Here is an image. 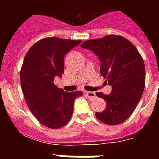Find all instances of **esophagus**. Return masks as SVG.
<instances>
[{
  "label": "esophagus",
  "instance_id": "esophagus-1",
  "mask_svg": "<svg viewBox=\"0 0 159 159\" xmlns=\"http://www.w3.org/2000/svg\"><path fill=\"white\" fill-rule=\"evenodd\" d=\"M86 95H87V97H88L90 100H94L95 98L97 97L96 93L93 92H86Z\"/></svg>",
  "mask_w": 159,
  "mask_h": 159
}]
</instances>
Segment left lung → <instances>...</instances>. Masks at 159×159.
Masks as SVG:
<instances>
[{"label":"left lung","mask_w":159,"mask_h":159,"mask_svg":"<svg viewBox=\"0 0 159 159\" xmlns=\"http://www.w3.org/2000/svg\"><path fill=\"white\" fill-rule=\"evenodd\" d=\"M81 47L98 57L101 75L112 87L109 95L96 93L106 102V110L97 112V118L111 125L123 123L135 110L144 90L145 67L141 55L128 39L114 34L86 41Z\"/></svg>","instance_id":"obj_1"}]
</instances>
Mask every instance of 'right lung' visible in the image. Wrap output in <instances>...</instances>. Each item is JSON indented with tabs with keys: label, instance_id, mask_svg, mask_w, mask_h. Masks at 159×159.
I'll use <instances>...</instances> for the list:
<instances>
[{
	"label": "right lung",
	"instance_id": "1",
	"mask_svg": "<svg viewBox=\"0 0 159 159\" xmlns=\"http://www.w3.org/2000/svg\"><path fill=\"white\" fill-rule=\"evenodd\" d=\"M81 40L46 38L26 53L20 71L24 97L34 117L50 129H58L70 120L75 99L82 92H66L53 83L64 73V57Z\"/></svg>",
	"mask_w": 159,
	"mask_h": 159
}]
</instances>
